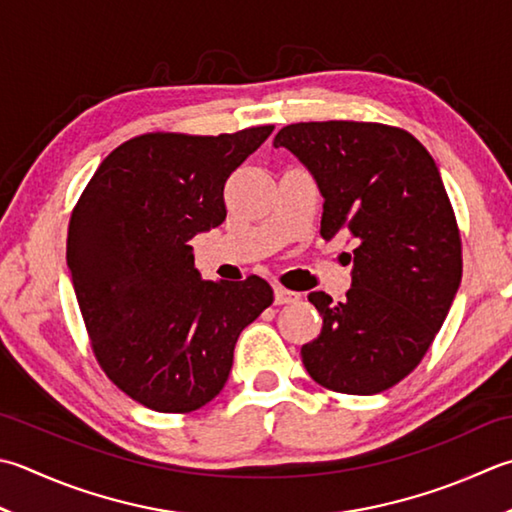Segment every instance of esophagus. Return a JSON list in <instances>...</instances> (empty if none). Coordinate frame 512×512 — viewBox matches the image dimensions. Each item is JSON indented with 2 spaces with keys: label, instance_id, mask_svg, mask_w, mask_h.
<instances>
[{
  "label": "esophagus",
  "instance_id": "34e87169",
  "mask_svg": "<svg viewBox=\"0 0 512 512\" xmlns=\"http://www.w3.org/2000/svg\"><path fill=\"white\" fill-rule=\"evenodd\" d=\"M299 299V293H293V290H286L282 286H275V304L284 306V304H295Z\"/></svg>",
  "mask_w": 512,
  "mask_h": 512
}]
</instances>
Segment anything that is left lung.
Here are the masks:
<instances>
[{
    "label": "left lung",
    "instance_id": "8db88e82",
    "mask_svg": "<svg viewBox=\"0 0 512 512\" xmlns=\"http://www.w3.org/2000/svg\"><path fill=\"white\" fill-rule=\"evenodd\" d=\"M273 146L317 182L326 242L355 239L344 302L308 295L324 324L302 346V362L324 388L382 393L422 362L462 282V242L439 168L413 135L382 124H290Z\"/></svg>",
    "mask_w": 512,
    "mask_h": 512
}]
</instances>
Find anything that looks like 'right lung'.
I'll use <instances>...</instances> for the list:
<instances>
[{"instance_id": "add662e5", "label": "right lung", "mask_w": 512, "mask_h": 512, "mask_svg": "<svg viewBox=\"0 0 512 512\" xmlns=\"http://www.w3.org/2000/svg\"><path fill=\"white\" fill-rule=\"evenodd\" d=\"M270 133L130 139L97 168L70 217L66 262L97 362L157 413L215 399L239 333L273 304L257 275L206 282L188 244L224 222L226 179Z\"/></svg>"}]
</instances>
